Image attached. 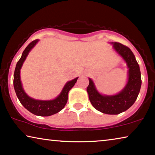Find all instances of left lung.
<instances>
[{"mask_svg":"<svg viewBox=\"0 0 155 155\" xmlns=\"http://www.w3.org/2000/svg\"><path fill=\"white\" fill-rule=\"evenodd\" d=\"M111 44L127 65L128 80L126 86L117 94L102 95L97 90L93 81L88 78L89 85L86 91L91 104L97 110L107 114H118L125 112L134 104L142 81L140 67L129 48L117 42H112Z\"/></svg>","mask_w":155,"mask_h":155,"instance_id":"left-lung-1","label":"left lung"}]
</instances>
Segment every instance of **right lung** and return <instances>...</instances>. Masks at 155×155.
<instances>
[{
  "instance_id": "1",
  "label": "right lung",
  "mask_w": 155,
  "mask_h": 155,
  "mask_svg": "<svg viewBox=\"0 0 155 155\" xmlns=\"http://www.w3.org/2000/svg\"><path fill=\"white\" fill-rule=\"evenodd\" d=\"M39 41L38 39L34 40L27 45L23 51L21 58L17 62L14 72V88L16 95L21 104L32 114L41 117H48L55 114L62 110L68 100V93L71 88L74 86L78 77L67 81L63 87L62 91L55 99L49 100H36L29 97L24 90L20 78V69L22 67L27 55L31 49Z\"/></svg>"
}]
</instances>
